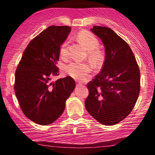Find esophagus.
Returning a JSON list of instances; mask_svg holds the SVG:
<instances>
[{"instance_id":"obj_1","label":"esophagus","mask_w":155,"mask_h":155,"mask_svg":"<svg viewBox=\"0 0 155 155\" xmlns=\"http://www.w3.org/2000/svg\"><path fill=\"white\" fill-rule=\"evenodd\" d=\"M76 84H77V86H79V85L82 84V83H81V81H77V82H76Z\"/></svg>"}]
</instances>
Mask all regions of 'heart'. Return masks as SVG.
Segmentation results:
<instances>
[{
  "label": "heart",
  "instance_id": "b5f03b06",
  "mask_svg": "<svg viewBox=\"0 0 155 155\" xmlns=\"http://www.w3.org/2000/svg\"><path fill=\"white\" fill-rule=\"evenodd\" d=\"M77 38L80 43L90 51V59L95 63H101L104 58V54L98 49L99 41L95 35L90 31H82L78 33ZM60 54L63 58H66L68 54V42L67 41H65L60 46ZM65 70L74 79L83 80L92 71V65L87 63L73 61L66 65Z\"/></svg>",
  "mask_w": 155,
  "mask_h": 155
}]
</instances>
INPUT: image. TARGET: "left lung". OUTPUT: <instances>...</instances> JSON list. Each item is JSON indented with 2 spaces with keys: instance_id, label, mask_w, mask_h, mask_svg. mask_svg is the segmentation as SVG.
Listing matches in <instances>:
<instances>
[{
  "instance_id": "left-lung-1",
  "label": "left lung",
  "mask_w": 155,
  "mask_h": 155,
  "mask_svg": "<svg viewBox=\"0 0 155 155\" xmlns=\"http://www.w3.org/2000/svg\"><path fill=\"white\" fill-rule=\"evenodd\" d=\"M105 47V61L100 74L87 84L85 107L97 122L114 125L134 108L140 92V71L133 51L111 28L91 29Z\"/></svg>"
}]
</instances>
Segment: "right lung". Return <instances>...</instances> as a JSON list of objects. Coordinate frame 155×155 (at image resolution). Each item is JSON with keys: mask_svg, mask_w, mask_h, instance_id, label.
<instances>
[{"mask_svg": "<svg viewBox=\"0 0 155 155\" xmlns=\"http://www.w3.org/2000/svg\"><path fill=\"white\" fill-rule=\"evenodd\" d=\"M71 28L49 26L31 41L15 72V91L24 114L35 123L47 125L58 120L76 87L71 76L51 82L59 75L60 47Z\"/></svg>", "mask_w": 155, "mask_h": 155, "instance_id": "obj_1", "label": "right lung"}]
</instances>
